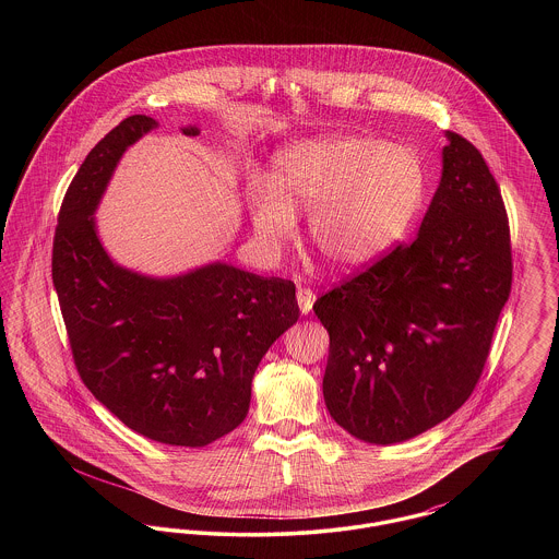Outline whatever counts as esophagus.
<instances>
[{"mask_svg": "<svg viewBox=\"0 0 559 559\" xmlns=\"http://www.w3.org/2000/svg\"><path fill=\"white\" fill-rule=\"evenodd\" d=\"M314 301H317L314 292H310V289H306V287H299V289H297V304H299L301 314H308V312L312 310Z\"/></svg>", "mask_w": 559, "mask_h": 559, "instance_id": "34e87169", "label": "esophagus"}]
</instances>
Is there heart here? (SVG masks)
Segmentation results:
<instances>
[{
  "label": "heart",
  "mask_w": 559,
  "mask_h": 559,
  "mask_svg": "<svg viewBox=\"0 0 559 559\" xmlns=\"http://www.w3.org/2000/svg\"><path fill=\"white\" fill-rule=\"evenodd\" d=\"M426 165L417 151L369 135H322L285 146L272 180L247 188L253 235L281 253L308 212V240L333 267L365 266L385 253L421 212Z\"/></svg>",
  "instance_id": "1"
}]
</instances>
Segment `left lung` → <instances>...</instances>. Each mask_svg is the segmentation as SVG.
<instances>
[{"instance_id":"1","label":"left lung","mask_w":559,"mask_h":559,"mask_svg":"<svg viewBox=\"0 0 559 559\" xmlns=\"http://www.w3.org/2000/svg\"><path fill=\"white\" fill-rule=\"evenodd\" d=\"M442 176L411 245L324 293V404L369 444L411 440L472 396L511 292L501 190L478 148L447 132Z\"/></svg>"}]
</instances>
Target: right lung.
I'll return each mask as SVG.
<instances>
[{
  "label": "right lung",
  "instance_id": "add662e5",
  "mask_svg": "<svg viewBox=\"0 0 559 559\" xmlns=\"http://www.w3.org/2000/svg\"><path fill=\"white\" fill-rule=\"evenodd\" d=\"M155 128L132 115L81 163L58 215L52 281L87 390L140 436L199 449L242 424L258 365L299 308L292 281L226 262L151 276L108 255L94 213L123 153Z\"/></svg>",
  "mask_w": 559,
  "mask_h": 559
}]
</instances>
